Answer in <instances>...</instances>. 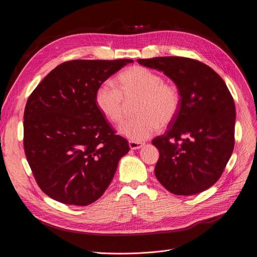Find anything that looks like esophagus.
Instances as JSON below:
<instances>
[{
    "mask_svg": "<svg viewBox=\"0 0 257 257\" xmlns=\"http://www.w3.org/2000/svg\"><path fill=\"white\" fill-rule=\"evenodd\" d=\"M128 145H130V148L133 149V150H136V149H140L144 146V143L142 142H137V141H130L128 142Z\"/></svg>",
    "mask_w": 257,
    "mask_h": 257,
    "instance_id": "1",
    "label": "esophagus"
}]
</instances>
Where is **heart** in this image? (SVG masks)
<instances>
[{"label": "heart", "mask_w": 257, "mask_h": 257, "mask_svg": "<svg viewBox=\"0 0 257 257\" xmlns=\"http://www.w3.org/2000/svg\"><path fill=\"white\" fill-rule=\"evenodd\" d=\"M119 89L110 81L96 89L95 103L101 114L113 123H120L126 101L139 98L136 117L119 127V133L133 141H144L170 123L178 113L180 94L175 85L165 83L162 75L143 66H132L118 75Z\"/></svg>", "instance_id": "1"}]
</instances>
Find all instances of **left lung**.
Masks as SVG:
<instances>
[{
    "instance_id": "8db88e82",
    "label": "left lung",
    "mask_w": 257,
    "mask_h": 257,
    "mask_svg": "<svg viewBox=\"0 0 257 257\" xmlns=\"http://www.w3.org/2000/svg\"><path fill=\"white\" fill-rule=\"evenodd\" d=\"M163 71L180 94L177 115L153 140L160 158L155 174L175 195L190 196L212 187L234 147L235 105L220 75L206 64L184 57L138 59Z\"/></svg>"
}]
</instances>
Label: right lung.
<instances>
[{"label":"right lung","mask_w":257,"mask_h":257,"mask_svg":"<svg viewBox=\"0 0 257 257\" xmlns=\"http://www.w3.org/2000/svg\"><path fill=\"white\" fill-rule=\"evenodd\" d=\"M134 61L72 60L53 69L30 95L24 147L39 188L70 205L96 201L109 187L127 141L95 103L97 87Z\"/></svg>","instance_id":"right-lung-1"}]
</instances>
